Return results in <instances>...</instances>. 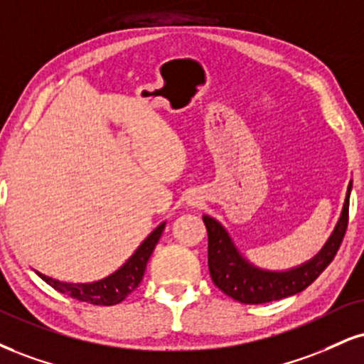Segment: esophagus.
I'll return each instance as SVG.
<instances>
[{
  "label": "esophagus",
  "instance_id": "34e87169",
  "mask_svg": "<svg viewBox=\"0 0 364 364\" xmlns=\"http://www.w3.org/2000/svg\"><path fill=\"white\" fill-rule=\"evenodd\" d=\"M198 203V198H188V205H196Z\"/></svg>",
  "mask_w": 364,
  "mask_h": 364
}]
</instances>
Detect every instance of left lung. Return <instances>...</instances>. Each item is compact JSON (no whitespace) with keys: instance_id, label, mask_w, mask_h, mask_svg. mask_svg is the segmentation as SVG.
I'll list each match as a JSON object with an SVG mask.
<instances>
[{"instance_id":"obj_1","label":"left lung","mask_w":364,"mask_h":364,"mask_svg":"<svg viewBox=\"0 0 364 364\" xmlns=\"http://www.w3.org/2000/svg\"><path fill=\"white\" fill-rule=\"evenodd\" d=\"M351 188L353 181L348 185L339 220L321 251L315 254L312 259L283 271L264 269L252 264L247 257L240 254L225 227L213 217L203 215L208 232V269L212 282L225 295L240 304H266V301L287 299V296L304 291L331 264L343 242L346 227H348Z\"/></svg>"}]
</instances>
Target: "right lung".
Wrapping results in <instances>:
<instances>
[{
    "label": "right lung",
    "mask_w": 364,
    "mask_h": 364,
    "mask_svg": "<svg viewBox=\"0 0 364 364\" xmlns=\"http://www.w3.org/2000/svg\"><path fill=\"white\" fill-rule=\"evenodd\" d=\"M164 227L166 222H161V224L142 240V244L135 249L132 256H130L120 268L113 271L108 277L98 279V282L68 283L46 277L41 271H33L37 273V277H41L47 284H50L54 290L65 293V295L73 296V299L80 301H87V304L93 305H117L120 304V301H124L127 296L139 287L140 282H142L149 257H151L152 251L156 249V244L159 242Z\"/></svg>",
    "instance_id": "right-lung-1"
}]
</instances>
